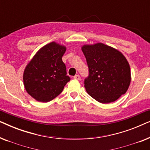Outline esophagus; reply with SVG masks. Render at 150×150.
I'll list each match as a JSON object with an SVG mask.
<instances>
[{
  "label": "esophagus",
  "instance_id": "esophagus-1",
  "mask_svg": "<svg viewBox=\"0 0 150 150\" xmlns=\"http://www.w3.org/2000/svg\"><path fill=\"white\" fill-rule=\"evenodd\" d=\"M74 79H76V80H80V79H81V76H80V75L76 74V75H75L74 76Z\"/></svg>",
  "mask_w": 150,
  "mask_h": 150
}]
</instances>
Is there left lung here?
<instances>
[{
	"label": "left lung",
	"mask_w": 150,
	"mask_h": 150,
	"mask_svg": "<svg viewBox=\"0 0 150 150\" xmlns=\"http://www.w3.org/2000/svg\"><path fill=\"white\" fill-rule=\"evenodd\" d=\"M89 68L84 81L88 94L100 103L115 101L130 83V69L125 57L116 49L98 43L82 47Z\"/></svg>",
	"instance_id": "8db88e82"
}]
</instances>
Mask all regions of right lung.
I'll list each match as a JSON object with an SVG mask.
<instances>
[{"mask_svg": "<svg viewBox=\"0 0 150 150\" xmlns=\"http://www.w3.org/2000/svg\"><path fill=\"white\" fill-rule=\"evenodd\" d=\"M65 46L52 42L42 47L26 67L24 85L28 93L39 102L50 101L70 81L62 57Z\"/></svg>", "mask_w": 150, "mask_h": 150, "instance_id": "add662e5", "label": "right lung"}]
</instances>
